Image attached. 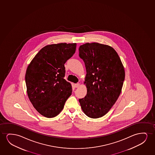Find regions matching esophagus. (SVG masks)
<instances>
[{"mask_svg":"<svg viewBox=\"0 0 155 155\" xmlns=\"http://www.w3.org/2000/svg\"><path fill=\"white\" fill-rule=\"evenodd\" d=\"M80 86V84L79 83H78V84H74V87H79Z\"/></svg>","mask_w":155,"mask_h":155,"instance_id":"34e87169","label":"esophagus"}]
</instances>
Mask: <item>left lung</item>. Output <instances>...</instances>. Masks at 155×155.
<instances>
[{"label": "left lung", "mask_w": 155, "mask_h": 155, "mask_svg": "<svg viewBox=\"0 0 155 155\" xmlns=\"http://www.w3.org/2000/svg\"><path fill=\"white\" fill-rule=\"evenodd\" d=\"M85 63L87 88L85 97L79 102L84 113L93 119L107 113L121 94L125 71L118 54L112 47L98 43H86L79 48Z\"/></svg>", "instance_id": "1"}]
</instances>
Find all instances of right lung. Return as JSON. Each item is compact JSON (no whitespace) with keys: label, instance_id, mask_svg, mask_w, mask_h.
Returning a JSON list of instances; mask_svg holds the SVG:
<instances>
[{"label":"right lung","instance_id":"right-lung-1","mask_svg":"<svg viewBox=\"0 0 155 155\" xmlns=\"http://www.w3.org/2000/svg\"><path fill=\"white\" fill-rule=\"evenodd\" d=\"M76 48V43L48 45L28 66L25 74L28 97L44 117L51 118L59 114L71 95V85L64 78V64L74 55Z\"/></svg>","mask_w":155,"mask_h":155}]
</instances>
